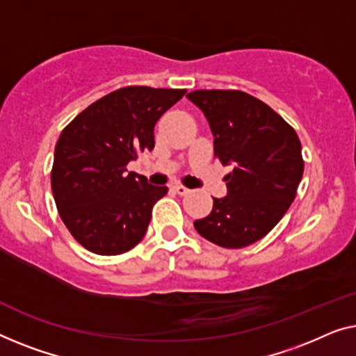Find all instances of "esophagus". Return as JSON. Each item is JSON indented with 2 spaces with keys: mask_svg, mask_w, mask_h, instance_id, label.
I'll return each instance as SVG.
<instances>
[{
  "mask_svg": "<svg viewBox=\"0 0 356 356\" xmlns=\"http://www.w3.org/2000/svg\"><path fill=\"white\" fill-rule=\"evenodd\" d=\"M172 190L174 192H176L177 195H187L190 190L187 188V187H184V185H180V184H174L172 185Z\"/></svg>",
  "mask_w": 356,
  "mask_h": 356,
  "instance_id": "obj_1",
  "label": "esophagus"
}]
</instances>
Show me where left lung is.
<instances>
[{
	"label": "left lung",
	"mask_w": 356,
	"mask_h": 356,
	"mask_svg": "<svg viewBox=\"0 0 356 356\" xmlns=\"http://www.w3.org/2000/svg\"><path fill=\"white\" fill-rule=\"evenodd\" d=\"M202 109L214 135V153L232 164L227 193L213 198L197 232L224 248L263 238L282 219L303 176L302 143L268 104L238 90H197L187 95Z\"/></svg>",
	"instance_id": "left-lung-1"
}]
</instances>
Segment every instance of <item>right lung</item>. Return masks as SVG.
I'll return each mask as SVG.
<instances>
[{
    "instance_id": "1",
    "label": "right lung",
    "mask_w": 356,
    "mask_h": 356,
    "mask_svg": "<svg viewBox=\"0 0 356 356\" xmlns=\"http://www.w3.org/2000/svg\"><path fill=\"white\" fill-rule=\"evenodd\" d=\"M185 90L126 87L83 109L59 135L51 190L63 222L97 254H121L147 234L152 209L168 193L127 172L140 152L154 148V126Z\"/></svg>"
}]
</instances>
